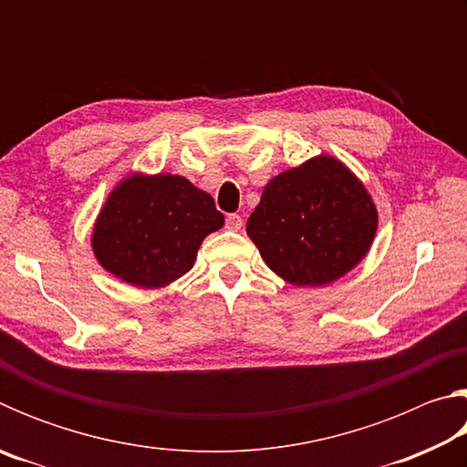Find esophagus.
<instances>
[{"instance_id":"obj_1","label":"esophagus","mask_w":467,"mask_h":467,"mask_svg":"<svg viewBox=\"0 0 467 467\" xmlns=\"http://www.w3.org/2000/svg\"><path fill=\"white\" fill-rule=\"evenodd\" d=\"M241 226H243V218L239 214H228L226 216V228H228V231L236 233V231H241Z\"/></svg>"}]
</instances>
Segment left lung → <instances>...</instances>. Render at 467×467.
I'll return each mask as SVG.
<instances>
[{
    "label": "left lung",
    "mask_w": 467,
    "mask_h": 467,
    "mask_svg": "<svg viewBox=\"0 0 467 467\" xmlns=\"http://www.w3.org/2000/svg\"><path fill=\"white\" fill-rule=\"evenodd\" d=\"M379 212L362 181L319 154L267 181L247 234L267 267L292 286H327L367 257Z\"/></svg>",
    "instance_id": "obj_1"
}]
</instances>
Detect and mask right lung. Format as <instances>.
<instances>
[{
  "label": "right lung",
  "instance_id": "obj_1",
  "mask_svg": "<svg viewBox=\"0 0 467 467\" xmlns=\"http://www.w3.org/2000/svg\"><path fill=\"white\" fill-rule=\"evenodd\" d=\"M224 226L210 193L171 172H130L92 226V253L109 274L156 290L192 270L203 239Z\"/></svg>",
  "mask_w": 467,
  "mask_h": 467
}]
</instances>
